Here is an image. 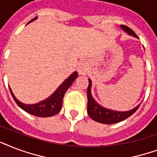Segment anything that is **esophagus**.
<instances>
[{"label": "esophagus", "mask_w": 157, "mask_h": 157, "mask_svg": "<svg viewBox=\"0 0 157 157\" xmlns=\"http://www.w3.org/2000/svg\"><path fill=\"white\" fill-rule=\"evenodd\" d=\"M88 67H89V64L86 61H81L79 63L78 68H77V71H78V73L80 75H86L88 71Z\"/></svg>", "instance_id": "34e87169"}]
</instances>
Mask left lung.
I'll return each mask as SVG.
<instances>
[{
    "label": "left lung",
    "instance_id": "left-lung-1",
    "mask_svg": "<svg viewBox=\"0 0 157 157\" xmlns=\"http://www.w3.org/2000/svg\"><path fill=\"white\" fill-rule=\"evenodd\" d=\"M121 28L129 35L138 38L134 31L131 30L129 28L124 25H121ZM91 88H92V81L90 79H89V86L87 89V98H88L87 112L91 119L102 124H111L122 121L134 114L140 106V104H139L134 108L126 112H118V111L108 109L99 105L94 100L91 94Z\"/></svg>",
    "mask_w": 157,
    "mask_h": 157
}]
</instances>
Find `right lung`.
I'll list each match as a JSON object with an SVG mask.
<instances>
[{"label":"right lung","mask_w":157,"mask_h":157,"mask_svg":"<svg viewBox=\"0 0 157 157\" xmlns=\"http://www.w3.org/2000/svg\"><path fill=\"white\" fill-rule=\"evenodd\" d=\"M36 18H37V17H35L32 20L29 21L28 23L36 20ZM77 76H78L77 71H74L71 76H68L59 86V88L57 89L49 98H45V100L40 101L37 103H34V104H25V103H22L16 98V97L11 90L10 87V91L11 95L15 101V103L18 104V107L24 110L26 112H28L31 115H33V116H36V117H50L58 114L60 112L62 105H63V98L64 94Z\"/></svg>","instance_id":"right-lung-1"}]
</instances>
